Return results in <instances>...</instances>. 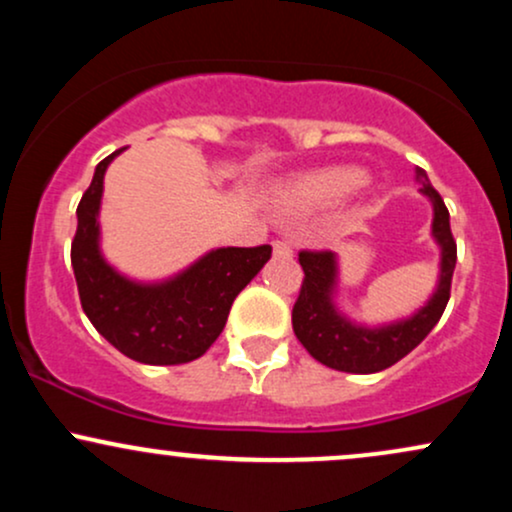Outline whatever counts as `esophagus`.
<instances>
[{
  "label": "esophagus",
  "mask_w": 512,
  "mask_h": 512,
  "mask_svg": "<svg viewBox=\"0 0 512 512\" xmlns=\"http://www.w3.org/2000/svg\"><path fill=\"white\" fill-rule=\"evenodd\" d=\"M272 248H274V257H281V260H289V257H293L291 245L286 243V240H274Z\"/></svg>",
  "instance_id": "34e87169"
}]
</instances>
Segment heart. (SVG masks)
<instances>
[{"instance_id": "obj_1", "label": "heart", "mask_w": 512, "mask_h": 512, "mask_svg": "<svg viewBox=\"0 0 512 512\" xmlns=\"http://www.w3.org/2000/svg\"><path fill=\"white\" fill-rule=\"evenodd\" d=\"M363 182H366V173L358 168L337 166L315 170V173L303 175L293 182L284 202L286 207L296 211L334 207L354 195L356 190H361Z\"/></svg>"}]
</instances>
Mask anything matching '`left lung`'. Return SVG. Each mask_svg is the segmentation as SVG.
I'll return each mask as SVG.
<instances>
[{
    "instance_id": "1",
    "label": "left lung",
    "mask_w": 512,
    "mask_h": 512,
    "mask_svg": "<svg viewBox=\"0 0 512 512\" xmlns=\"http://www.w3.org/2000/svg\"><path fill=\"white\" fill-rule=\"evenodd\" d=\"M421 192L433 204V238L440 245V281L438 289L419 313L385 327H361L349 322L334 308L332 296L337 289V257L330 250H301L298 262L303 267V284L293 305L291 322L298 342L305 346L322 366L344 373H378L395 366L411 349L426 339L438 325L445 305L450 301L452 272L457 262V243L450 231V214L443 197L428 180L426 170H416Z\"/></svg>"
}]
</instances>
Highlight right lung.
<instances>
[{"instance_id":"right-lung-1","label":"right lung","mask_w":512,"mask_h":512,"mask_svg":"<svg viewBox=\"0 0 512 512\" xmlns=\"http://www.w3.org/2000/svg\"><path fill=\"white\" fill-rule=\"evenodd\" d=\"M120 151L98 163L76 207L72 267L81 308L91 325L132 361L149 366L195 361L223 332L233 301L272 257V248L211 250L161 284H137L117 274L98 248V209L105 168Z\"/></svg>"}]
</instances>
